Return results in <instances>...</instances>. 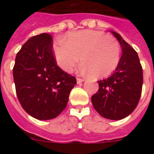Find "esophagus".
Wrapping results in <instances>:
<instances>
[{"instance_id":"1","label":"esophagus","mask_w":154,"mask_h":154,"mask_svg":"<svg viewBox=\"0 0 154 154\" xmlns=\"http://www.w3.org/2000/svg\"><path fill=\"white\" fill-rule=\"evenodd\" d=\"M84 81H85V80L82 79V78H79V77H78V78H77V82L78 83V84L82 83V82H83Z\"/></svg>"}]
</instances>
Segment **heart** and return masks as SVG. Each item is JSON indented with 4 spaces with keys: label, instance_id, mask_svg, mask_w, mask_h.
<instances>
[{
    "label": "heart",
    "instance_id": "1",
    "mask_svg": "<svg viewBox=\"0 0 154 154\" xmlns=\"http://www.w3.org/2000/svg\"><path fill=\"white\" fill-rule=\"evenodd\" d=\"M53 51L57 65L64 71L71 72L81 57V70L96 77L111 74L121 57V46L114 37L90 29L70 32L65 40H57Z\"/></svg>",
    "mask_w": 154,
    "mask_h": 154
}]
</instances>
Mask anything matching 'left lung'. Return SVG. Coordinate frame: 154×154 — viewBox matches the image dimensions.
<instances>
[{
	"instance_id": "left-lung-1",
	"label": "left lung",
	"mask_w": 154,
	"mask_h": 154,
	"mask_svg": "<svg viewBox=\"0 0 154 154\" xmlns=\"http://www.w3.org/2000/svg\"><path fill=\"white\" fill-rule=\"evenodd\" d=\"M119 42L122 55L109 77L99 81V89L91 97L92 103L101 117L110 120L123 119L131 113L141 97L143 73L137 52L121 35L111 31Z\"/></svg>"
}]
</instances>
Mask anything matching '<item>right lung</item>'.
Listing matches in <instances>:
<instances>
[{
    "mask_svg": "<svg viewBox=\"0 0 154 154\" xmlns=\"http://www.w3.org/2000/svg\"><path fill=\"white\" fill-rule=\"evenodd\" d=\"M17 98L25 112L38 120L55 118L65 109L76 77L57 64L49 33L30 37L23 45L13 69Z\"/></svg>",
    "mask_w": 154,
    "mask_h": 154,
    "instance_id": "obj_1",
    "label": "right lung"
}]
</instances>
